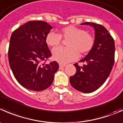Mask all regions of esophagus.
Wrapping results in <instances>:
<instances>
[{
    "instance_id": "34e87169",
    "label": "esophagus",
    "mask_w": 123,
    "mask_h": 123,
    "mask_svg": "<svg viewBox=\"0 0 123 123\" xmlns=\"http://www.w3.org/2000/svg\"><path fill=\"white\" fill-rule=\"evenodd\" d=\"M65 65H63V64H59V68L62 69L64 67H65Z\"/></svg>"
}]
</instances>
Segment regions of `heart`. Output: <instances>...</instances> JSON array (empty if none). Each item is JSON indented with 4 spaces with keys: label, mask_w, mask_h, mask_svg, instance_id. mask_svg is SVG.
<instances>
[{
    "label": "heart",
    "mask_w": 123,
    "mask_h": 123,
    "mask_svg": "<svg viewBox=\"0 0 123 123\" xmlns=\"http://www.w3.org/2000/svg\"><path fill=\"white\" fill-rule=\"evenodd\" d=\"M62 38L68 40L67 47H57L52 51L53 58L61 64H67L76 60L82 54L89 52L94 45V37L91 33L83 29L68 26L61 30V34L50 32L46 36V42L51 47H56L61 44Z\"/></svg>",
    "instance_id": "obj_1"
}]
</instances>
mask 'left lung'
I'll return each mask as SVG.
<instances>
[{
	"label": "left lung",
	"instance_id": "8db88e82",
	"mask_svg": "<svg viewBox=\"0 0 123 123\" xmlns=\"http://www.w3.org/2000/svg\"><path fill=\"white\" fill-rule=\"evenodd\" d=\"M95 29V43L88 55L79 62L75 63L74 75L70 77V84L76 90L89 93L97 90L106 80L115 61V43L112 37L102 25L95 23L85 22Z\"/></svg>",
	"mask_w": 123,
	"mask_h": 123
}]
</instances>
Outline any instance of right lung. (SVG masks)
<instances>
[{
    "label": "right lung",
    "mask_w": 123,
    "mask_h": 123,
    "mask_svg": "<svg viewBox=\"0 0 123 123\" xmlns=\"http://www.w3.org/2000/svg\"><path fill=\"white\" fill-rule=\"evenodd\" d=\"M52 27L43 21H29L12 34L8 59L17 82L30 90H44L53 83L59 69L56 61L46 64L52 54L46 36Z\"/></svg>",
    "instance_id": "1"
}]
</instances>
